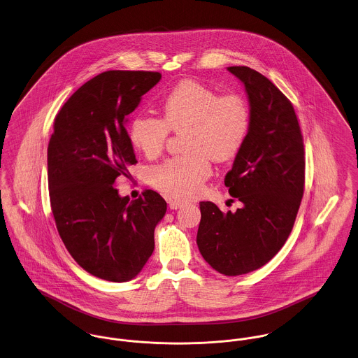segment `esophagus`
Wrapping results in <instances>:
<instances>
[{
	"mask_svg": "<svg viewBox=\"0 0 358 358\" xmlns=\"http://www.w3.org/2000/svg\"><path fill=\"white\" fill-rule=\"evenodd\" d=\"M169 207L170 210H177V208H181L184 206V201H180V200H169Z\"/></svg>",
	"mask_w": 358,
	"mask_h": 358,
	"instance_id": "34e87169",
	"label": "esophagus"
}]
</instances>
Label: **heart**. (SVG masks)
Segmentation results:
<instances>
[{"instance_id":"obj_1","label":"heart","mask_w":358,"mask_h":358,"mask_svg":"<svg viewBox=\"0 0 358 358\" xmlns=\"http://www.w3.org/2000/svg\"><path fill=\"white\" fill-rule=\"evenodd\" d=\"M161 111L162 118L134 115L128 136L143 155L155 158L165 148L170 131L187 132L188 155L152 167L150 181L170 197L189 199L201 191L210 176V158L226 162L243 148L250 124L247 102L240 95H220L201 83L184 80L166 95Z\"/></svg>"}]
</instances>
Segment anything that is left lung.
I'll return each mask as SVG.
<instances>
[{"instance_id":"1","label":"left lung","mask_w":358,"mask_h":358,"mask_svg":"<svg viewBox=\"0 0 358 358\" xmlns=\"http://www.w3.org/2000/svg\"><path fill=\"white\" fill-rule=\"evenodd\" d=\"M227 71L243 82L249 101L247 138L224 177L244 207L223 213L200 201L196 243L215 271L236 276L263 267L286 243L303 199L305 152L294 108L274 83L248 66Z\"/></svg>"}]
</instances>
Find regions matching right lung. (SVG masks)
I'll list each match as a JSON object with an SVG mask.
<instances>
[{
  "instance_id": "add662e5",
  "label": "right lung",
  "mask_w": 358,
  "mask_h": 358,
  "mask_svg": "<svg viewBox=\"0 0 358 358\" xmlns=\"http://www.w3.org/2000/svg\"><path fill=\"white\" fill-rule=\"evenodd\" d=\"M159 72L108 71L64 103L48 147L50 206L59 237L91 275L127 282L154 252V230L165 217L159 193L121 197L118 177L138 164L125 124Z\"/></svg>"
}]
</instances>
